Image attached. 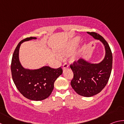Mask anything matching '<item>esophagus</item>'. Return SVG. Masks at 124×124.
<instances>
[{"instance_id": "1", "label": "esophagus", "mask_w": 124, "mask_h": 124, "mask_svg": "<svg viewBox=\"0 0 124 124\" xmlns=\"http://www.w3.org/2000/svg\"><path fill=\"white\" fill-rule=\"evenodd\" d=\"M68 68V64L67 63H64L63 65V70H65V69H67Z\"/></svg>"}]
</instances>
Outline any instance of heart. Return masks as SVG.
<instances>
[{"label":"heart","instance_id":"obj_1","mask_svg":"<svg viewBox=\"0 0 124 124\" xmlns=\"http://www.w3.org/2000/svg\"><path fill=\"white\" fill-rule=\"evenodd\" d=\"M79 41V38L78 37H76L72 39V40L70 41V43H69L68 45L67 46V47L66 48H65L64 50H63L61 52H60V54L62 56H67L70 53V52H72V50L74 49V48L77 45L78 43V42ZM78 57L77 56H75L74 57H73L72 60L73 61H75L77 59Z\"/></svg>","mask_w":124,"mask_h":124}]
</instances>
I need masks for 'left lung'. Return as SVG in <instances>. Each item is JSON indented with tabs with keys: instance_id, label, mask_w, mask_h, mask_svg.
Returning a JSON list of instances; mask_svg holds the SVG:
<instances>
[{
	"instance_id": "1",
	"label": "left lung",
	"mask_w": 124,
	"mask_h": 124,
	"mask_svg": "<svg viewBox=\"0 0 124 124\" xmlns=\"http://www.w3.org/2000/svg\"><path fill=\"white\" fill-rule=\"evenodd\" d=\"M102 42L106 49L104 60L98 64H91L79 59L70 64L74 74L70 84L74 91L84 97H91L100 92L107 84L112 72L113 56L107 41L95 32H87Z\"/></svg>"
}]
</instances>
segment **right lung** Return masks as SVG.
Returning a JSON list of instances; mask_svg holds the SVG:
<instances>
[{"label":"right lung","instance_id":"add662e5","mask_svg":"<svg viewBox=\"0 0 124 124\" xmlns=\"http://www.w3.org/2000/svg\"><path fill=\"white\" fill-rule=\"evenodd\" d=\"M33 39L36 38H25L16 46L11 60V74L17 89L24 97L33 101H41L51 95L54 81L62 74L63 70L61 67L52 68L45 66L36 70L23 68L18 58L20 45L23 42Z\"/></svg>","mask_w":124,"mask_h":124}]
</instances>
